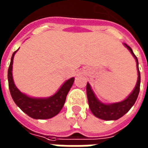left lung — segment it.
I'll list each match as a JSON object with an SVG mask.
<instances>
[{
    "label": "left lung",
    "instance_id": "1",
    "mask_svg": "<svg viewBox=\"0 0 148 148\" xmlns=\"http://www.w3.org/2000/svg\"><path fill=\"white\" fill-rule=\"evenodd\" d=\"M124 46L129 50L132 56L134 57L136 61V66L138 70V79L136 85L134 88L132 92L124 100L112 103H104L98 99L91 89V85L89 82L87 84V96L88 100L89 108L94 116L99 119L105 121H115L119 119L120 117L124 116L126 112L132 108L139 93L140 89V72L138 70V61L136 56L134 54L133 50L126 44H124Z\"/></svg>",
    "mask_w": 148,
    "mask_h": 148
}]
</instances>
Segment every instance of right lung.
Instances as JSON below:
<instances>
[{
	"mask_svg": "<svg viewBox=\"0 0 148 148\" xmlns=\"http://www.w3.org/2000/svg\"><path fill=\"white\" fill-rule=\"evenodd\" d=\"M18 51V50H17ZM15 51L11 57L10 64L8 70V82L11 96L17 106L26 114L34 119H49L57 115L66 102V96L74 82V78L66 80L58 91L47 98H35L24 94L16 87L13 78V62Z\"/></svg>",
	"mask_w": 148,
	"mask_h": 148,
	"instance_id": "add662e5",
	"label": "right lung"
}]
</instances>
